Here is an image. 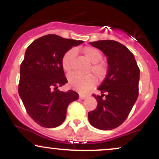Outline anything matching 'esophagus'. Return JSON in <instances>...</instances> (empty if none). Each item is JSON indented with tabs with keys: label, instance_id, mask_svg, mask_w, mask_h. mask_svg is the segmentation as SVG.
<instances>
[{
	"label": "esophagus",
	"instance_id": "esophagus-1",
	"mask_svg": "<svg viewBox=\"0 0 159 159\" xmlns=\"http://www.w3.org/2000/svg\"><path fill=\"white\" fill-rule=\"evenodd\" d=\"M79 97H80V98H81V99H84V98L87 97V95H80Z\"/></svg>",
	"mask_w": 159,
	"mask_h": 159
}]
</instances>
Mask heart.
<instances>
[{"instance_id":"b5f03b06","label":"heart","mask_w":159,"mask_h":159,"mask_svg":"<svg viewBox=\"0 0 159 159\" xmlns=\"http://www.w3.org/2000/svg\"><path fill=\"white\" fill-rule=\"evenodd\" d=\"M85 57L93 63L90 71L96 77L101 79L106 74V66L102 62H99L102 58L101 52L98 49L93 47H85L82 50ZM75 55V51L72 49L67 52L62 58V66L66 72H69L73 67L74 57ZM69 84L75 90L84 93L92 87L96 83V79L92 75H82L72 72L68 75Z\"/></svg>"}]
</instances>
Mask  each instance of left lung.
I'll return each instance as SVG.
<instances>
[{
	"instance_id": "8db88e82",
	"label": "left lung",
	"mask_w": 159,
	"mask_h": 159,
	"mask_svg": "<svg viewBox=\"0 0 159 159\" xmlns=\"http://www.w3.org/2000/svg\"><path fill=\"white\" fill-rule=\"evenodd\" d=\"M107 57V74L98 90L101 96L93 95L97 107L88 113L89 122L101 130H111L125 121L138 97L140 69L134 54L125 45L114 40L90 43Z\"/></svg>"
}]
</instances>
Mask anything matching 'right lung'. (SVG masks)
I'll list each match as a JSON object with an SVG mask.
<instances>
[{
    "instance_id": "right-lung-1",
    "label": "right lung",
    "mask_w": 159,
    "mask_h": 159,
    "mask_svg": "<svg viewBox=\"0 0 159 159\" xmlns=\"http://www.w3.org/2000/svg\"><path fill=\"white\" fill-rule=\"evenodd\" d=\"M81 43V40L48 34L27 47L20 66L19 94L27 114L41 126L61 125L68 105L78 98L73 90L62 92L57 88L67 83L62 58L72 47Z\"/></svg>"
}]
</instances>
